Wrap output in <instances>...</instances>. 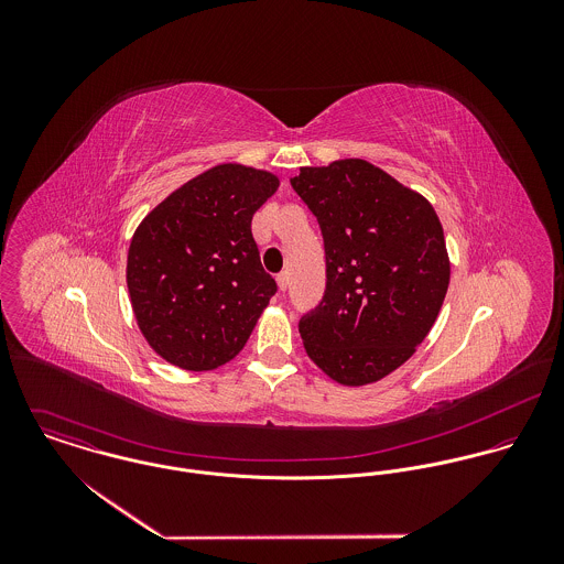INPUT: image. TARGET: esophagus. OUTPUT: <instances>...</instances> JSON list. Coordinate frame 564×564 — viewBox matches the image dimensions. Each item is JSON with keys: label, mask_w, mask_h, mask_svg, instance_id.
<instances>
[{"label": "esophagus", "mask_w": 564, "mask_h": 564, "mask_svg": "<svg viewBox=\"0 0 564 564\" xmlns=\"http://www.w3.org/2000/svg\"><path fill=\"white\" fill-rule=\"evenodd\" d=\"M275 282H278L280 291H286V289H289V273H286V271L278 273V275H275Z\"/></svg>", "instance_id": "obj_1"}]
</instances>
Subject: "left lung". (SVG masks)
<instances>
[{"label":"left lung","mask_w":564,"mask_h":564,"mask_svg":"<svg viewBox=\"0 0 564 564\" xmlns=\"http://www.w3.org/2000/svg\"><path fill=\"white\" fill-rule=\"evenodd\" d=\"M291 186L325 247V293L300 319L306 354L338 384L378 382L438 317L449 286L443 226L423 195L360 159L302 166Z\"/></svg>","instance_id":"obj_1"}]
</instances>
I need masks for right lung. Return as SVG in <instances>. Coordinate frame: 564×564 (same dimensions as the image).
Returning a JSON list of instances; mask_svg holds the SVG:
<instances>
[{"label": "right lung", "mask_w": 564, "mask_h": 564, "mask_svg": "<svg viewBox=\"0 0 564 564\" xmlns=\"http://www.w3.org/2000/svg\"><path fill=\"white\" fill-rule=\"evenodd\" d=\"M278 184L269 171L217 164L173 191L137 228L126 271L130 302L166 362L210 371L245 347L278 291L251 237V217Z\"/></svg>", "instance_id": "right-lung-1"}]
</instances>
